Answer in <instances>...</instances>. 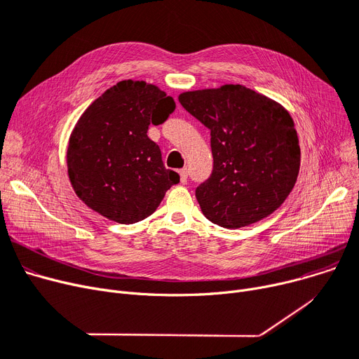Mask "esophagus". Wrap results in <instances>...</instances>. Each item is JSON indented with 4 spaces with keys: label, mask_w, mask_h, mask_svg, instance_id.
I'll return each instance as SVG.
<instances>
[{
    "label": "esophagus",
    "mask_w": 359,
    "mask_h": 359,
    "mask_svg": "<svg viewBox=\"0 0 359 359\" xmlns=\"http://www.w3.org/2000/svg\"><path fill=\"white\" fill-rule=\"evenodd\" d=\"M179 175H180V182L186 183L187 182V168H182L180 172H179Z\"/></svg>",
    "instance_id": "obj_1"
}]
</instances>
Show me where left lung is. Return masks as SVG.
Here are the masks:
<instances>
[{"label": "left lung", "instance_id": "left-lung-1", "mask_svg": "<svg viewBox=\"0 0 359 359\" xmlns=\"http://www.w3.org/2000/svg\"><path fill=\"white\" fill-rule=\"evenodd\" d=\"M179 102L211 130L214 170L196 187L203 215L219 227L241 229L276 211L299 172L288 110L240 84L184 91Z\"/></svg>", "mask_w": 359, "mask_h": 359}]
</instances>
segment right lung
<instances>
[{"label": "right lung", "mask_w": 359, "mask_h": 359, "mask_svg": "<svg viewBox=\"0 0 359 359\" xmlns=\"http://www.w3.org/2000/svg\"><path fill=\"white\" fill-rule=\"evenodd\" d=\"M175 107L157 86L123 80L86 109L71 132L67 165L74 192L88 208L119 224L138 222L157 210L180 177L164 167L147 130Z\"/></svg>", "instance_id": "add662e5"}]
</instances>
